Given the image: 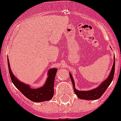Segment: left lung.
Returning a JSON list of instances; mask_svg holds the SVG:
<instances>
[{
	"label": "left lung",
	"mask_w": 121,
	"mask_h": 121,
	"mask_svg": "<svg viewBox=\"0 0 121 121\" xmlns=\"http://www.w3.org/2000/svg\"><path fill=\"white\" fill-rule=\"evenodd\" d=\"M114 63L112 65V69H111V72L110 75L108 76L107 79H105L104 82H102L100 86H99L97 88H95L92 90L88 91H80L76 90L75 87V81L73 80V78L72 77L71 73H70V76L71 81L72 82L73 86V89L75 92V94L77 95L79 99H83V100H97L101 97V96L104 94V93L106 91L107 89L112 82L113 77L114 75V69H115V58L114 57Z\"/></svg>",
	"instance_id": "left-lung-1"
}]
</instances>
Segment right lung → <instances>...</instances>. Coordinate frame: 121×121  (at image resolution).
I'll return each instance as SVG.
<instances>
[{
	"label": "right lung",
	"mask_w": 121,
	"mask_h": 121,
	"mask_svg": "<svg viewBox=\"0 0 121 121\" xmlns=\"http://www.w3.org/2000/svg\"><path fill=\"white\" fill-rule=\"evenodd\" d=\"M7 60H8V66H9V73H10L11 81L16 86V88L24 95L26 96L30 100L34 102H45V101L49 100L52 99L54 95V79L57 69L54 68L49 69L48 73V76L44 86L38 89H32L28 84L21 82L14 76L10 67L9 58L7 59Z\"/></svg>",
	"instance_id": "1"
}]
</instances>
